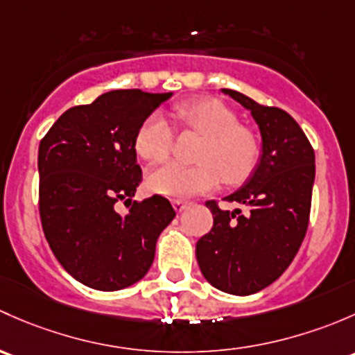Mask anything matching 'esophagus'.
<instances>
[{
    "label": "esophagus",
    "mask_w": 355,
    "mask_h": 355,
    "mask_svg": "<svg viewBox=\"0 0 355 355\" xmlns=\"http://www.w3.org/2000/svg\"><path fill=\"white\" fill-rule=\"evenodd\" d=\"M173 205H174V208H176V211H179V214H181V211H184L186 208H188L189 205H191V202H184V200H176V202H174Z\"/></svg>",
    "instance_id": "34e87169"
}]
</instances>
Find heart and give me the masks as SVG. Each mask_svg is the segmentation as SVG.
I'll return each instance as SVG.
<instances>
[{
	"mask_svg": "<svg viewBox=\"0 0 355 355\" xmlns=\"http://www.w3.org/2000/svg\"><path fill=\"white\" fill-rule=\"evenodd\" d=\"M174 118L182 128L205 137L196 153V166L169 162L148 174L153 193L174 200L210 193L220 184L244 181L259 160L258 135L239 124L229 105L217 98H196L174 107ZM174 147V130L162 114H152L141 123L135 137V148L148 162H162Z\"/></svg>",
	"mask_w": 355,
	"mask_h": 355,
	"instance_id": "obj_1",
	"label": "heart"
}]
</instances>
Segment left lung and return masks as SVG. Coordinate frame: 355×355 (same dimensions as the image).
Listing matches in <instances>:
<instances>
[{"mask_svg":"<svg viewBox=\"0 0 355 355\" xmlns=\"http://www.w3.org/2000/svg\"><path fill=\"white\" fill-rule=\"evenodd\" d=\"M222 94L251 112L261 135V155L250 179L224 198L248 207L246 215L207 202L214 227L196 243V259L215 288L250 295L275 282L301 248L311 210L314 150L286 111L231 89Z\"/></svg>","mask_w":355,"mask_h":355,"instance_id":"8db88e82","label":"left lung"}]
</instances>
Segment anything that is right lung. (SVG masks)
I'll list each match as a JSON object with an SVG mask.
<instances>
[{
	"mask_svg": "<svg viewBox=\"0 0 355 355\" xmlns=\"http://www.w3.org/2000/svg\"><path fill=\"white\" fill-rule=\"evenodd\" d=\"M173 97L138 89L111 90L68 109L39 145V211L46 239L64 270L97 291H121L145 277L160 232L176 217L169 200L131 202L141 182L135 137Z\"/></svg>",
	"mask_w": 355,
	"mask_h": 355,
	"instance_id": "right-lung-1",
	"label": "right lung"
}]
</instances>
